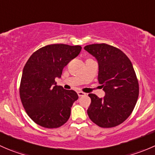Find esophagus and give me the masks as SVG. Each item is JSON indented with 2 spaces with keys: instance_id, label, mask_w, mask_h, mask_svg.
<instances>
[{
  "instance_id": "1",
  "label": "esophagus",
  "mask_w": 155,
  "mask_h": 155,
  "mask_svg": "<svg viewBox=\"0 0 155 155\" xmlns=\"http://www.w3.org/2000/svg\"><path fill=\"white\" fill-rule=\"evenodd\" d=\"M77 94H78V95H79V97H83V96H85V95H86V94L84 93V92H82V91H78Z\"/></svg>"
}]
</instances>
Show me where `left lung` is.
<instances>
[{
    "mask_svg": "<svg viewBox=\"0 0 155 155\" xmlns=\"http://www.w3.org/2000/svg\"><path fill=\"white\" fill-rule=\"evenodd\" d=\"M98 63V81L105 96L89 94L91 103L87 112L101 127L119 125L130 116L137 104L139 84L132 63L118 48L106 43L84 47Z\"/></svg>",
    "mask_w": 155,
    "mask_h": 155,
    "instance_id": "8db88e82",
    "label": "left lung"
}]
</instances>
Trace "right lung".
<instances>
[{"mask_svg":"<svg viewBox=\"0 0 155 155\" xmlns=\"http://www.w3.org/2000/svg\"><path fill=\"white\" fill-rule=\"evenodd\" d=\"M80 46L51 44L31 54L25 65L20 98L28 116L36 124L56 128L68 121L73 103L79 97L73 90L57 85L64 68L80 53Z\"/></svg>","mask_w":155,"mask_h":155,"instance_id":"add662e5","label":"right lung"}]
</instances>
